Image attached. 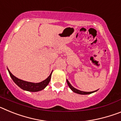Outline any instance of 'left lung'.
Listing matches in <instances>:
<instances>
[{
    "label": "left lung",
    "instance_id": "8db88e82",
    "mask_svg": "<svg viewBox=\"0 0 121 121\" xmlns=\"http://www.w3.org/2000/svg\"><path fill=\"white\" fill-rule=\"evenodd\" d=\"M67 84H68V86H69V87L70 88V89L71 90L73 91V92L74 93H76L78 94H80V95H88V94H91L92 93H94L96 91H91V92H85V91H80L79 90L76 89V88H74L73 86H72V85L70 84V83L69 82H68V80H67Z\"/></svg>",
    "mask_w": 121,
    "mask_h": 121
}]
</instances>
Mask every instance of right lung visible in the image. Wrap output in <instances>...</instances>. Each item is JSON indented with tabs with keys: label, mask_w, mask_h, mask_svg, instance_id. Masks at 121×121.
I'll return each mask as SVG.
<instances>
[{
	"label": "right lung",
	"mask_w": 121,
	"mask_h": 121,
	"mask_svg": "<svg viewBox=\"0 0 121 121\" xmlns=\"http://www.w3.org/2000/svg\"><path fill=\"white\" fill-rule=\"evenodd\" d=\"M8 70L11 78H12V79L15 82V84L17 85L22 89L24 90L28 91H32V92L39 91L44 89L46 86H47L48 84H49V82H50V79H51V73H51L50 74V75L48 77V78H47L45 80H44L42 82H39V83H32V82H26V81H24L23 80L19 79L17 78L16 77H15L9 71V70Z\"/></svg>",
	"instance_id": "1"
}]
</instances>
